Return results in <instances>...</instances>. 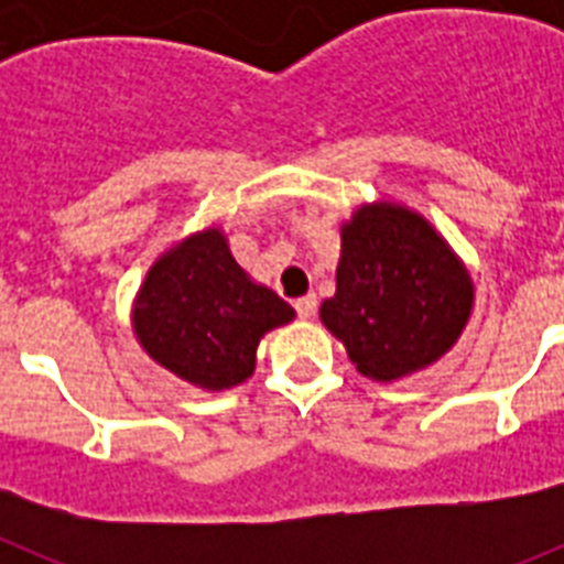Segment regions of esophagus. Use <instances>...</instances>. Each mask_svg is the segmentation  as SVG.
<instances>
[{
	"label": "esophagus",
	"instance_id": "obj_1",
	"mask_svg": "<svg viewBox=\"0 0 564 564\" xmlns=\"http://www.w3.org/2000/svg\"><path fill=\"white\" fill-rule=\"evenodd\" d=\"M293 307H296L299 318H311L313 313H316V296H313V293H307V296L296 299V302H293Z\"/></svg>",
	"mask_w": 564,
	"mask_h": 564
}]
</instances>
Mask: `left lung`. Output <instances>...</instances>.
Instances as JSON below:
<instances>
[{
    "label": "left lung",
    "mask_w": 564,
    "mask_h": 564,
    "mask_svg": "<svg viewBox=\"0 0 564 564\" xmlns=\"http://www.w3.org/2000/svg\"><path fill=\"white\" fill-rule=\"evenodd\" d=\"M471 299L466 268L435 228L410 208L378 203L341 228L336 296L325 299L322 322L361 376L395 381L449 350Z\"/></svg>",
    "instance_id": "left-lung-1"
}]
</instances>
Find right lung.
<instances>
[{
	"mask_svg": "<svg viewBox=\"0 0 564 564\" xmlns=\"http://www.w3.org/2000/svg\"><path fill=\"white\" fill-rule=\"evenodd\" d=\"M291 318L293 307L253 285L217 228L183 239L158 259L134 302L143 350L203 390L246 381L259 338Z\"/></svg>",
	"mask_w": 564,
	"mask_h": 564,
	"instance_id": "add662e5",
	"label": "right lung"
}]
</instances>
